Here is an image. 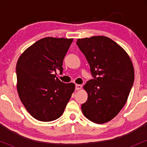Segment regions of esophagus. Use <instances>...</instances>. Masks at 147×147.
I'll list each match as a JSON object with an SVG mask.
<instances>
[{"mask_svg":"<svg viewBox=\"0 0 147 147\" xmlns=\"http://www.w3.org/2000/svg\"><path fill=\"white\" fill-rule=\"evenodd\" d=\"M82 88V85H80V84H76V90H79L81 89Z\"/></svg>","mask_w":147,"mask_h":147,"instance_id":"esophagus-1","label":"esophagus"}]
</instances>
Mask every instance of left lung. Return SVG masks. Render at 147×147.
Wrapping results in <instances>:
<instances>
[{
  "mask_svg": "<svg viewBox=\"0 0 147 147\" xmlns=\"http://www.w3.org/2000/svg\"><path fill=\"white\" fill-rule=\"evenodd\" d=\"M76 44L94 77L84 86L88 97L82 112L93 122L104 124L113 119L127 101L134 83L133 65L123 48L107 37L78 39Z\"/></svg>",
  "mask_w": 147,
  "mask_h": 147,
  "instance_id": "obj_1",
  "label": "left lung"
}]
</instances>
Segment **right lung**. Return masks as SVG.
Listing matches in <instances>:
<instances>
[{
    "instance_id": "1",
    "label": "right lung",
    "mask_w": 147,
    "mask_h": 147,
    "mask_svg": "<svg viewBox=\"0 0 147 147\" xmlns=\"http://www.w3.org/2000/svg\"><path fill=\"white\" fill-rule=\"evenodd\" d=\"M73 39L45 37L20 56L16 66L17 92L29 113L39 121L57 119L63 113L75 90L56 77L63 71V61Z\"/></svg>"
}]
</instances>
